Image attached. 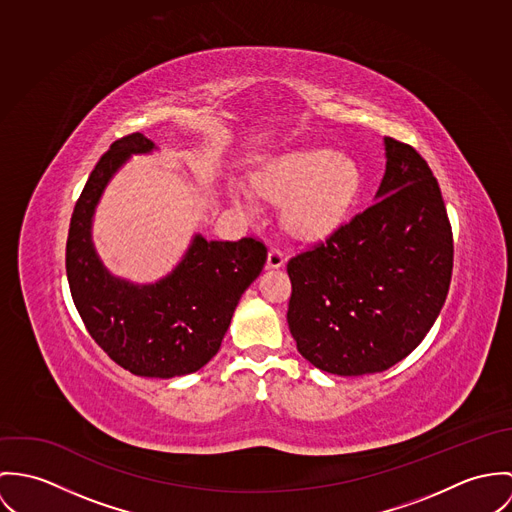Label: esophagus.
Wrapping results in <instances>:
<instances>
[{"instance_id":"obj_1","label":"esophagus","mask_w":512,"mask_h":512,"mask_svg":"<svg viewBox=\"0 0 512 512\" xmlns=\"http://www.w3.org/2000/svg\"><path fill=\"white\" fill-rule=\"evenodd\" d=\"M284 261H286V255H284L283 251H281L279 247H271V249H269V255H267V267H271V269H279V267H283Z\"/></svg>"}]
</instances>
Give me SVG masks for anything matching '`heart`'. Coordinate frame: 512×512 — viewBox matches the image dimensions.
I'll return each mask as SVG.
<instances>
[{
  "mask_svg": "<svg viewBox=\"0 0 512 512\" xmlns=\"http://www.w3.org/2000/svg\"><path fill=\"white\" fill-rule=\"evenodd\" d=\"M255 188L271 200L286 198L284 224L314 235L332 228L347 208L357 188V167L330 147H304L271 163L255 178Z\"/></svg>",
  "mask_w": 512,
  "mask_h": 512,
  "instance_id": "b5f03b06",
  "label": "heart"
}]
</instances>
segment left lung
<instances>
[{
	"label": "left lung",
	"mask_w": 512,
	"mask_h": 512,
	"mask_svg": "<svg viewBox=\"0 0 512 512\" xmlns=\"http://www.w3.org/2000/svg\"><path fill=\"white\" fill-rule=\"evenodd\" d=\"M377 202L288 259V328L314 367L379 373L434 326L452 281L454 235L436 176L420 153L385 137Z\"/></svg>",
	"instance_id": "8db88e82"
}]
</instances>
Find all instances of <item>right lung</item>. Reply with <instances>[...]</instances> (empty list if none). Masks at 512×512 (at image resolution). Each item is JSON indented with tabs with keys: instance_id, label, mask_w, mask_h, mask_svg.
<instances>
[{
	"instance_id": "right-lung-1",
	"label": "right lung",
	"mask_w": 512,
	"mask_h": 512,
	"mask_svg": "<svg viewBox=\"0 0 512 512\" xmlns=\"http://www.w3.org/2000/svg\"><path fill=\"white\" fill-rule=\"evenodd\" d=\"M153 147L141 133H129L100 157L70 218L66 277L88 334L112 361L139 377L171 379L202 369L218 353L241 294L267 261V247L257 237L206 241L196 235L163 281L137 286L112 277L90 239L92 214L129 155Z\"/></svg>"
}]
</instances>
